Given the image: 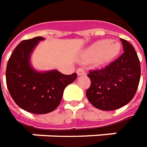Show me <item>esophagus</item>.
<instances>
[{
  "instance_id": "1",
  "label": "esophagus",
  "mask_w": 147,
  "mask_h": 147,
  "mask_svg": "<svg viewBox=\"0 0 147 147\" xmlns=\"http://www.w3.org/2000/svg\"><path fill=\"white\" fill-rule=\"evenodd\" d=\"M76 73L78 76H82V75H84L85 74V71L84 68H79L77 71H76Z\"/></svg>"
}]
</instances>
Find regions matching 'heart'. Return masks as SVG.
<instances>
[{"label":"heart","instance_id":"obj_1","mask_svg":"<svg viewBox=\"0 0 147 147\" xmlns=\"http://www.w3.org/2000/svg\"><path fill=\"white\" fill-rule=\"evenodd\" d=\"M121 45L118 41L108 39L101 40L90 45L86 50V57L91 61L104 64L111 62L120 52Z\"/></svg>","mask_w":147,"mask_h":147}]
</instances>
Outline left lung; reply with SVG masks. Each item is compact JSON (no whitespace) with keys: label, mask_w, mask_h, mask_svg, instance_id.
I'll return each instance as SVG.
<instances>
[{"label":"left lung","mask_w":147,"mask_h":147,"mask_svg":"<svg viewBox=\"0 0 147 147\" xmlns=\"http://www.w3.org/2000/svg\"><path fill=\"white\" fill-rule=\"evenodd\" d=\"M124 53L102 69L90 71L91 80L86 91L89 102L102 111L116 110L134 98L141 76L139 58L134 46L120 39Z\"/></svg>","instance_id":"1"}]
</instances>
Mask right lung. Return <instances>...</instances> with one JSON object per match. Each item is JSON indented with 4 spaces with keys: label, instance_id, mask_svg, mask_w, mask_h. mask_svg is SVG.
Instances as JSON below:
<instances>
[{
    "label": "right lung",
    "instance_id": "1",
    "mask_svg": "<svg viewBox=\"0 0 147 147\" xmlns=\"http://www.w3.org/2000/svg\"><path fill=\"white\" fill-rule=\"evenodd\" d=\"M41 36L18 44L6 67V84L9 94L19 107L33 114H46L57 108L65 88L77 75H64L57 70L37 71L30 63L33 49Z\"/></svg>",
    "mask_w": 147,
    "mask_h": 147
}]
</instances>
